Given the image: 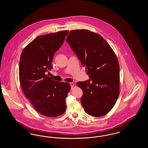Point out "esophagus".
<instances>
[{
    "mask_svg": "<svg viewBox=\"0 0 148 148\" xmlns=\"http://www.w3.org/2000/svg\"><path fill=\"white\" fill-rule=\"evenodd\" d=\"M70 85H71V88H73V86H74V83H72V82H71V83H70Z\"/></svg>",
    "mask_w": 148,
    "mask_h": 148,
    "instance_id": "esophagus-1",
    "label": "esophagus"
}]
</instances>
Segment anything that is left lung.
Returning <instances> with one entry per match:
<instances>
[{
	"instance_id": "obj_1",
	"label": "left lung",
	"mask_w": 148,
	"mask_h": 148,
	"mask_svg": "<svg viewBox=\"0 0 148 148\" xmlns=\"http://www.w3.org/2000/svg\"><path fill=\"white\" fill-rule=\"evenodd\" d=\"M66 42L75 53L89 79L79 82L83 90L81 104L93 116L109 113L119 95V64L114 51L105 39L88 30H73Z\"/></svg>"
}]
</instances>
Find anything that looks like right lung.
Listing matches in <instances>:
<instances>
[{"instance_id": "right-lung-1", "label": "right lung", "mask_w": 148, "mask_h": 148, "mask_svg": "<svg viewBox=\"0 0 148 148\" xmlns=\"http://www.w3.org/2000/svg\"><path fill=\"white\" fill-rule=\"evenodd\" d=\"M68 33L64 30L37 37L23 49L20 58L19 75L23 92L35 110L46 116L60 115L66 109L71 85L54 81L46 73L53 69L54 53Z\"/></svg>"}]
</instances>
